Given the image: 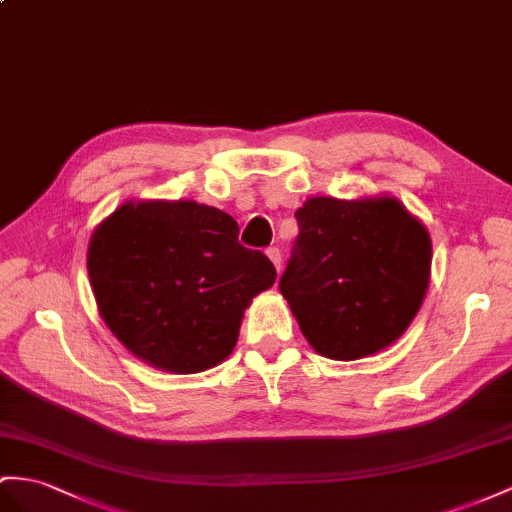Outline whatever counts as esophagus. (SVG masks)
Wrapping results in <instances>:
<instances>
[{
  "instance_id": "1",
  "label": "esophagus",
  "mask_w": 512,
  "mask_h": 512,
  "mask_svg": "<svg viewBox=\"0 0 512 512\" xmlns=\"http://www.w3.org/2000/svg\"><path fill=\"white\" fill-rule=\"evenodd\" d=\"M266 255H268V259L274 264V268H277V272H281V251H279V248H274V246L268 248Z\"/></svg>"
}]
</instances>
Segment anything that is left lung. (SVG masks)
<instances>
[{
  "label": "left lung",
  "mask_w": 512,
  "mask_h": 512,
  "mask_svg": "<svg viewBox=\"0 0 512 512\" xmlns=\"http://www.w3.org/2000/svg\"><path fill=\"white\" fill-rule=\"evenodd\" d=\"M279 290L311 348L335 361L376 355L417 316L430 281L424 222L396 196H313Z\"/></svg>",
  "instance_id": "8db88e82"
}]
</instances>
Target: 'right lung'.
<instances>
[{"label": "right lung", "instance_id": "obj_1", "mask_svg": "<svg viewBox=\"0 0 512 512\" xmlns=\"http://www.w3.org/2000/svg\"><path fill=\"white\" fill-rule=\"evenodd\" d=\"M238 222L196 201H127L88 242L99 316L131 355L173 374L216 368L246 307L277 281L272 261L238 242Z\"/></svg>", "mask_w": 512, "mask_h": 512}]
</instances>
